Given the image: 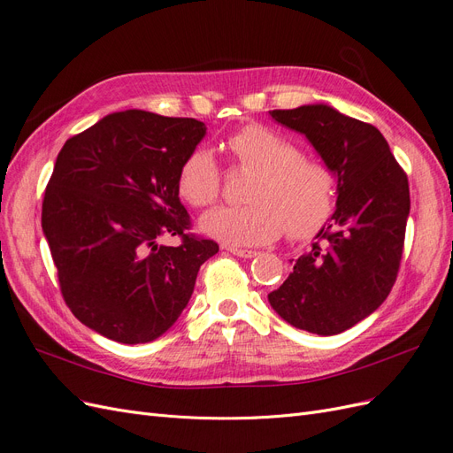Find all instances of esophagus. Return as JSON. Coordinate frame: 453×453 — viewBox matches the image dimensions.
<instances>
[{"instance_id":"34e87169","label":"esophagus","mask_w":453,"mask_h":453,"mask_svg":"<svg viewBox=\"0 0 453 453\" xmlns=\"http://www.w3.org/2000/svg\"><path fill=\"white\" fill-rule=\"evenodd\" d=\"M232 255H236V257H242V258H253V257H257V251H253V250H238V248H230L228 250Z\"/></svg>"}]
</instances>
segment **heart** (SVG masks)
<instances>
[{
	"label": "heart",
	"instance_id": "obj_1",
	"mask_svg": "<svg viewBox=\"0 0 453 453\" xmlns=\"http://www.w3.org/2000/svg\"><path fill=\"white\" fill-rule=\"evenodd\" d=\"M225 147L242 168L255 172L240 208H217L200 219V228L232 248H250L278 240L313 236L333 213L336 181L323 162L300 155L280 132L245 125L230 134ZM177 195L193 208H205L221 195V170L210 149L185 155L175 177Z\"/></svg>",
	"mask_w": 453,
	"mask_h": 453
}]
</instances>
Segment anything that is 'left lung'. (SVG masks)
Instances as JSON below:
<instances>
[{
    "instance_id": "1",
    "label": "left lung",
    "mask_w": 453,
    "mask_h": 453,
    "mask_svg": "<svg viewBox=\"0 0 453 453\" xmlns=\"http://www.w3.org/2000/svg\"><path fill=\"white\" fill-rule=\"evenodd\" d=\"M272 119L304 134L336 177V211L268 295L281 319L333 336L381 306L396 280L410 213L408 177L381 132L325 104L273 109Z\"/></svg>"
}]
</instances>
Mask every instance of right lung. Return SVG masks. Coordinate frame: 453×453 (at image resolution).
<instances>
[{"label": "right lung", "mask_w": 453, "mask_h": 453, "mask_svg": "<svg viewBox=\"0 0 453 453\" xmlns=\"http://www.w3.org/2000/svg\"><path fill=\"white\" fill-rule=\"evenodd\" d=\"M205 135L196 119L128 109L67 140L45 188L41 226L75 318L120 344H145L177 321L200 266L219 251L188 234L175 177ZM180 235L177 249L158 244Z\"/></svg>", "instance_id": "1"}]
</instances>
